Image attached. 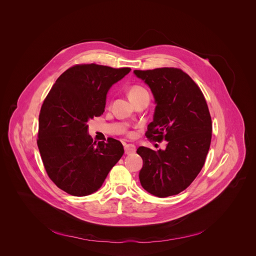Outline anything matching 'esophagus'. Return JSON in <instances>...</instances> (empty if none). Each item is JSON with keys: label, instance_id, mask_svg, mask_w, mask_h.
<instances>
[{"label": "esophagus", "instance_id": "1", "mask_svg": "<svg viewBox=\"0 0 256 256\" xmlns=\"http://www.w3.org/2000/svg\"><path fill=\"white\" fill-rule=\"evenodd\" d=\"M124 148H125V152L127 154H134L136 152V146H134L133 144H126L124 146Z\"/></svg>", "mask_w": 256, "mask_h": 256}]
</instances>
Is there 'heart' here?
Wrapping results in <instances>:
<instances>
[{"label":"heart","instance_id":"obj_1","mask_svg":"<svg viewBox=\"0 0 256 256\" xmlns=\"http://www.w3.org/2000/svg\"><path fill=\"white\" fill-rule=\"evenodd\" d=\"M148 94V90L144 86H139V84H134L130 88L129 90V98H131V100H135L137 98H139L140 96Z\"/></svg>","mask_w":256,"mask_h":256}]
</instances>
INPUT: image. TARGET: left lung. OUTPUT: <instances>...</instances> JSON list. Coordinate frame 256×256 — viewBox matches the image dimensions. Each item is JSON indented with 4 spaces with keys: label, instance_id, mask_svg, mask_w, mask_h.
I'll return each mask as SVG.
<instances>
[{
    "label": "left lung",
    "instance_id": "1",
    "mask_svg": "<svg viewBox=\"0 0 256 256\" xmlns=\"http://www.w3.org/2000/svg\"><path fill=\"white\" fill-rule=\"evenodd\" d=\"M156 100L154 120L148 125V140L168 141L156 152L139 146L143 158L139 174L148 193L164 198L185 190L201 172L212 139V119L205 96L182 69L135 70Z\"/></svg>",
    "mask_w": 256,
    "mask_h": 256
}]
</instances>
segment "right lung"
I'll return each instance as SVG.
<instances>
[{
	"label": "right lung",
	"instance_id": "obj_1",
	"mask_svg": "<svg viewBox=\"0 0 256 256\" xmlns=\"http://www.w3.org/2000/svg\"><path fill=\"white\" fill-rule=\"evenodd\" d=\"M130 71L78 64L57 78L45 98L37 146L49 178L68 194L86 196L98 190L123 156L118 140L94 142L86 123L104 113L110 86Z\"/></svg>",
	"mask_w": 256,
	"mask_h": 256
}]
</instances>
